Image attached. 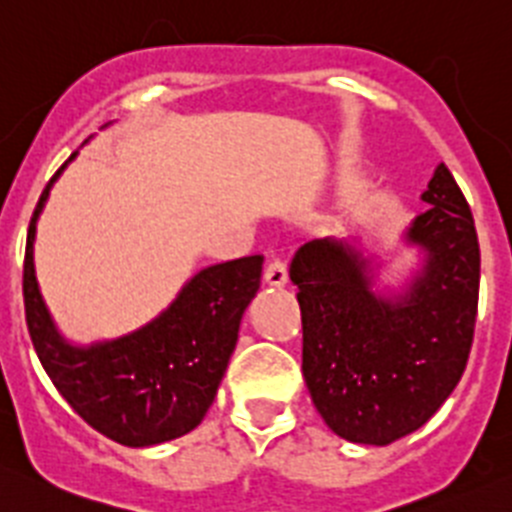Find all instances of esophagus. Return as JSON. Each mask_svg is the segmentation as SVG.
<instances>
[{
	"mask_svg": "<svg viewBox=\"0 0 512 512\" xmlns=\"http://www.w3.org/2000/svg\"><path fill=\"white\" fill-rule=\"evenodd\" d=\"M265 283L272 285V288H283L288 283V267L280 257H272L265 267Z\"/></svg>",
	"mask_w": 512,
	"mask_h": 512,
	"instance_id": "34e87169",
	"label": "esophagus"
}]
</instances>
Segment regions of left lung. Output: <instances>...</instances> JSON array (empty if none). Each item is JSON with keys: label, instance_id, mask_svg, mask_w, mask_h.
Instances as JSON below:
<instances>
[{"label": "left lung", "instance_id": "8db88e82", "mask_svg": "<svg viewBox=\"0 0 512 512\" xmlns=\"http://www.w3.org/2000/svg\"><path fill=\"white\" fill-rule=\"evenodd\" d=\"M407 229L424 265L401 295L374 290L371 260L336 237L290 262L303 321V376L323 422L348 442L384 444L422 427L455 391L470 358L480 245L470 204L444 164Z\"/></svg>", "mask_w": 512, "mask_h": 512}]
</instances>
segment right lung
<instances>
[{
	"instance_id": "add662e5",
	"label": "right lung",
	"mask_w": 512,
	"mask_h": 512,
	"mask_svg": "<svg viewBox=\"0 0 512 512\" xmlns=\"http://www.w3.org/2000/svg\"><path fill=\"white\" fill-rule=\"evenodd\" d=\"M68 161L47 181L27 229L22 295L32 346L62 399L90 427L126 447L169 442L191 432L212 407L242 313L260 290L262 255L204 267L159 318L128 336L73 346L42 303L32 260L37 217Z\"/></svg>"
}]
</instances>
